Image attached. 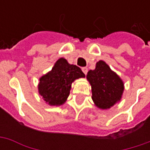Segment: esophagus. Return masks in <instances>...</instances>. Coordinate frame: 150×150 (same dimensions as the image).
I'll return each instance as SVG.
<instances>
[{
	"label": "esophagus",
	"mask_w": 150,
	"mask_h": 150,
	"mask_svg": "<svg viewBox=\"0 0 150 150\" xmlns=\"http://www.w3.org/2000/svg\"><path fill=\"white\" fill-rule=\"evenodd\" d=\"M82 71H83V72L84 73L85 75H87V73H88V68H87V67H83V68H82Z\"/></svg>",
	"instance_id": "1"
}]
</instances>
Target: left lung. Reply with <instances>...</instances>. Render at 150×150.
Wrapping results in <instances>:
<instances>
[{
  "label": "left lung",
  "mask_w": 150,
  "mask_h": 150,
  "mask_svg": "<svg viewBox=\"0 0 150 150\" xmlns=\"http://www.w3.org/2000/svg\"><path fill=\"white\" fill-rule=\"evenodd\" d=\"M87 79L91 87V99L97 108L108 109L120 101L124 82L104 61L96 62L95 70L88 72Z\"/></svg>",
  "instance_id": "obj_1"
}]
</instances>
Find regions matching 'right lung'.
Returning a JSON list of instances; mask_svg holds the SVG:
<instances>
[{"mask_svg":"<svg viewBox=\"0 0 150 150\" xmlns=\"http://www.w3.org/2000/svg\"><path fill=\"white\" fill-rule=\"evenodd\" d=\"M85 75L76 65L70 64L64 58L59 59L46 75L39 79L38 93L50 106H60L65 103L75 79L84 78Z\"/></svg>","mask_w":150,"mask_h":150,"instance_id":"right-lung-1","label":"right lung"}]
</instances>
